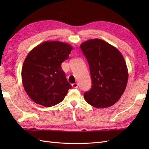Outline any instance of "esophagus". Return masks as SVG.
<instances>
[{"mask_svg":"<svg viewBox=\"0 0 149 149\" xmlns=\"http://www.w3.org/2000/svg\"><path fill=\"white\" fill-rule=\"evenodd\" d=\"M72 88H75V89H77V88H78V87H79L78 83H74V84H72Z\"/></svg>","mask_w":149,"mask_h":149,"instance_id":"esophagus-1","label":"esophagus"}]
</instances>
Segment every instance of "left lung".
I'll return each mask as SVG.
<instances>
[{
	"instance_id": "obj_1",
	"label": "left lung",
	"mask_w": 149,
	"mask_h": 149,
	"mask_svg": "<svg viewBox=\"0 0 149 149\" xmlns=\"http://www.w3.org/2000/svg\"><path fill=\"white\" fill-rule=\"evenodd\" d=\"M81 49L90 66L91 89L84 93L86 102L96 108L114 105L127 86L128 70L122 54L116 47L100 39L83 42Z\"/></svg>"
}]
</instances>
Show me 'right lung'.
Returning <instances> with one entry per match:
<instances>
[{"instance_id": "1", "label": "right lung", "mask_w": 149, "mask_h": 149, "mask_svg": "<svg viewBox=\"0 0 149 149\" xmlns=\"http://www.w3.org/2000/svg\"><path fill=\"white\" fill-rule=\"evenodd\" d=\"M72 49L66 43L47 41L28 54L22 68V80L33 102L51 107L64 99L72 86L66 80L61 63L68 59Z\"/></svg>"}]
</instances>
